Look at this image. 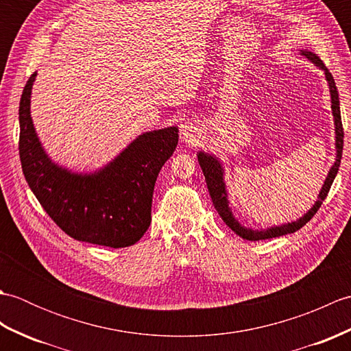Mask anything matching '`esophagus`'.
<instances>
[{
	"label": "esophagus",
	"mask_w": 351,
	"mask_h": 351,
	"mask_svg": "<svg viewBox=\"0 0 351 351\" xmlns=\"http://www.w3.org/2000/svg\"><path fill=\"white\" fill-rule=\"evenodd\" d=\"M196 130H197V128H196L195 123H193V122H185V123L181 126L182 136H184V137H187V138L195 137V134L197 132Z\"/></svg>",
	"instance_id": "34e87169"
}]
</instances>
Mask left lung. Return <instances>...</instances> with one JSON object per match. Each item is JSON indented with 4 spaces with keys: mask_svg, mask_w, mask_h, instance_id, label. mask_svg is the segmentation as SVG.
I'll return each instance as SVG.
<instances>
[{
    "mask_svg": "<svg viewBox=\"0 0 351 351\" xmlns=\"http://www.w3.org/2000/svg\"><path fill=\"white\" fill-rule=\"evenodd\" d=\"M302 56H304L309 60L314 62L318 68H322L326 73V78L329 81V87H330V96H332V111H333V117H335V131H337V161L332 166L329 175L326 178V182L323 185L322 191L318 195V200L317 204L311 208L308 214H304L302 219H299L297 221L288 223V225L283 226H276V228H270L265 230H253V229H247L241 226L238 223L232 213H230V208L228 205V195H226V189H225V181H223V169L220 166V162L214 158L211 155H206L204 152H199L197 160L200 167H202L205 181H206V187L208 191H210V196L213 200V205L217 213L220 214V217L223 219V221L234 230L237 235H240L244 240L249 241H259V240H267V238H274V237H280V235H287V234H293L295 230H299L300 228H303L306 223L314 217L317 214V211L319 210V206L324 202V199L327 197V193H329L335 176H337L338 170H339V164H341V156H342V146H344V130H342V121H341V110H339V98H338V88L337 84H335V80L332 77V73L329 72V69L326 68L324 63L322 62L314 52L309 51H302Z\"/></svg>",
    "mask_w": 351,
    "mask_h": 351,
    "instance_id": "1",
    "label": "left lung"
}]
</instances>
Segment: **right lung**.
Returning a JSON list of instances; mask_svg holds the SVG:
<instances>
[{"mask_svg":"<svg viewBox=\"0 0 351 351\" xmlns=\"http://www.w3.org/2000/svg\"><path fill=\"white\" fill-rule=\"evenodd\" d=\"M34 78L19 102V158L28 187L73 240L113 249L136 244L151 225L155 181L178 145V128L143 134L96 173H72L48 158L36 136L29 114Z\"/></svg>","mask_w":351,"mask_h":351,"instance_id":"obj_1","label":"right lung"}]
</instances>
